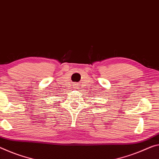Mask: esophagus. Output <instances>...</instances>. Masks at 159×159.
Masks as SVG:
<instances>
[{
    "instance_id": "34e87169",
    "label": "esophagus",
    "mask_w": 159,
    "mask_h": 159,
    "mask_svg": "<svg viewBox=\"0 0 159 159\" xmlns=\"http://www.w3.org/2000/svg\"><path fill=\"white\" fill-rule=\"evenodd\" d=\"M74 86H75V85H74ZM74 88H75V87H74Z\"/></svg>"
}]
</instances>
